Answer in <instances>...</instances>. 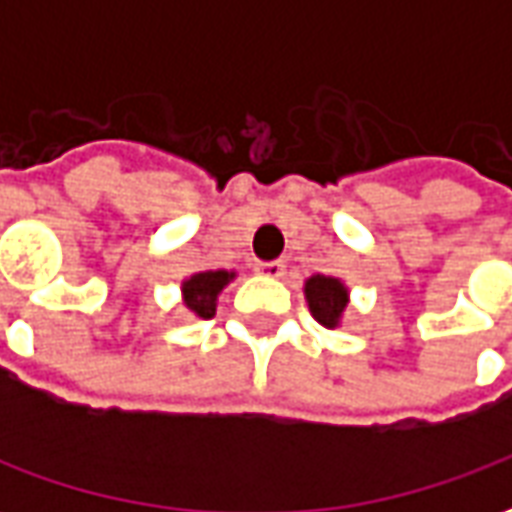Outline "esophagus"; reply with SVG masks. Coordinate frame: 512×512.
<instances>
[{"instance_id":"esophagus-1","label":"esophagus","mask_w":512,"mask_h":512,"mask_svg":"<svg viewBox=\"0 0 512 512\" xmlns=\"http://www.w3.org/2000/svg\"><path fill=\"white\" fill-rule=\"evenodd\" d=\"M255 271L257 274H263V277L279 279L285 274V263H282V260H268V263H257Z\"/></svg>"}]
</instances>
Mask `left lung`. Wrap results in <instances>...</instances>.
Segmentation results:
<instances>
[{
	"mask_svg": "<svg viewBox=\"0 0 512 512\" xmlns=\"http://www.w3.org/2000/svg\"><path fill=\"white\" fill-rule=\"evenodd\" d=\"M304 299H307L310 315L323 329H337V326H343L351 290L340 277L312 274L304 279Z\"/></svg>",
	"mask_w": 512,
	"mask_h": 512,
	"instance_id": "8db88e82",
	"label": "left lung"
}]
</instances>
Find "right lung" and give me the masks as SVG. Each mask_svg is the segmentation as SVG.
<instances>
[{"label": "right lung", "instance_id": "add662e5", "mask_svg": "<svg viewBox=\"0 0 512 512\" xmlns=\"http://www.w3.org/2000/svg\"><path fill=\"white\" fill-rule=\"evenodd\" d=\"M238 271H227V268H213V271H197L180 282V299L186 304V310L194 318H213L216 315V301Z\"/></svg>", "mask_w": 512, "mask_h": 512}]
</instances>
